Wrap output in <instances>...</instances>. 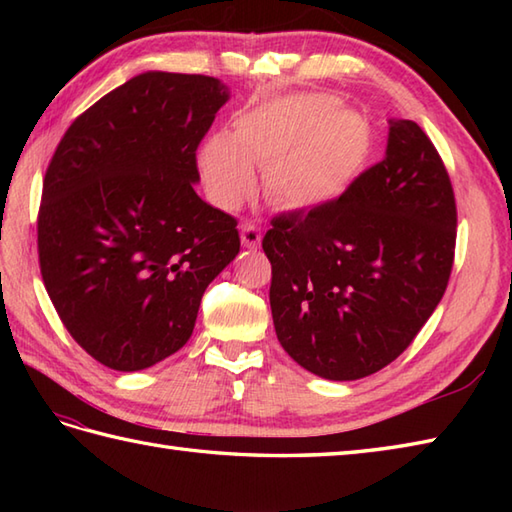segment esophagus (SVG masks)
<instances>
[{
    "label": "esophagus",
    "mask_w": 512,
    "mask_h": 512,
    "mask_svg": "<svg viewBox=\"0 0 512 512\" xmlns=\"http://www.w3.org/2000/svg\"><path fill=\"white\" fill-rule=\"evenodd\" d=\"M239 233H242V244L246 248H257L259 242H262V228L250 220L242 222V226H239Z\"/></svg>",
    "instance_id": "esophagus-1"
}]
</instances>
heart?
Masks as SVG:
<instances>
[{
    "label": "heart",
    "instance_id": "1",
    "mask_svg": "<svg viewBox=\"0 0 512 512\" xmlns=\"http://www.w3.org/2000/svg\"><path fill=\"white\" fill-rule=\"evenodd\" d=\"M374 151L367 118L341 110L325 92L277 96L250 107L231 138L213 136L202 151L211 193L233 209L255 189L253 165L266 169L273 198L292 209H314L339 198L361 178Z\"/></svg>",
    "mask_w": 512,
    "mask_h": 512
}]
</instances>
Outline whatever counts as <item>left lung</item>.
<instances>
[{
    "label": "left lung",
    "instance_id": "1",
    "mask_svg": "<svg viewBox=\"0 0 512 512\" xmlns=\"http://www.w3.org/2000/svg\"><path fill=\"white\" fill-rule=\"evenodd\" d=\"M270 310L281 347L328 380H356L407 350L447 290L458 209L447 167L413 121L339 198L270 220Z\"/></svg>",
    "mask_w": 512,
    "mask_h": 512
}]
</instances>
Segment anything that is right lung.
Segmentation results:
<instances>
[{"instance_id":"obj_1","label":"right lung","mask_w":512,"mask_h":512,"mask_svg":"<svg viewBox=\"0 0 512 512\" xmlns=\"http://www.w3.org/2000/svg\"><path fill=\"white\" fill-rule=\"evenodd\" d=\"M226 101L213 76L145 72L54 149L37 215L43 286L72 339L116 372L178 352L239 253L235 217L193 189L195 151Z\"/></svg>"}]
</instances>
